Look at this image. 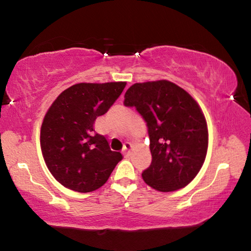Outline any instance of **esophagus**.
Masks as SVG:
<instances>
[{"label": "esophagus", "instance_id": "34e87169", "mask_svg": "<svg viewBox=\"0 0 251 251\" xmlns=\"http://www.w3.org/2000/svg\"><path fill=\"white\" fill-rule=\"evenodd\" d=\"M130 148H131L130 144H129V143H125V144H124V147H123V154H124L125 156L128 155Z\"/></svg>", "mask_w": 251, "mask_h": 251}]
</instances>
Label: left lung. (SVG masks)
I'll return each instance as SVG.
<instances>
[{
	"mask_svg": "<svg viewBox=\"0 0 251 251\" xmlns=\"http://www.w3.org/2000/svg\"><path fill=\"white\" fill-rule=\"evenodd\" d=\"M124 105L135 107L146 122L151 163L142 173L148 186L174 192L192 181L206 158L205 116L188 93L168 80L136 83Z\"/></svg>",
	"mask_w": 251,
	"mask_h": 251,
	"instance_id": "left-lung-1",
	"label": "left lung"
}]
</instances>
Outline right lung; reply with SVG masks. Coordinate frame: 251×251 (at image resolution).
Wrapping results in <instances>:
<instances>
[{
  "mask_svg": "<svg viewBox=\"0 0 251 251\" xmlns=\"http://www.w3.org/2000/svg\"><path fill=\"white\" fill-rule=\"evenodd\" d=\"M125 85L75 84L61 93L46 113L41 128L42 152L50 174L64 187L78 193L96 190L123 159L120 151H110L94 124L115 103Z\"/></svg>",
  "mask_w": 251,
  "mask_h": 251,
  "instance_id": "right-lung-1",
  "label": "right lung"
}]
</instances>
